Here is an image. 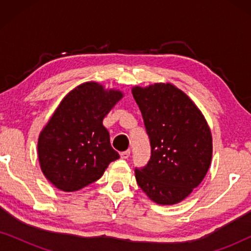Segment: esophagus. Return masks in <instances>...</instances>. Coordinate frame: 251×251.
<instances>
[{
	"label": "esophagus",
	"mask_w": 251,
	"mask_h": 251,
	"mask_svg": "<svg viewBox=\"0 0 251 251\" xmlns=\"http://www.w3.org/2000/svg\"><path fill=\"white\" fill-rule=\"evenodd\" d=\"M120 155H121V159H128V157L130 156V150H126V151H125V152H121V154H120Z\"/></svg>",
	"instance_id": "1"
}]
</instances>
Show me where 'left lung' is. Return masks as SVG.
I'll use <instances>...</instances> for the list:
<instances>
[{"instance_id":"obj_1","label":"left lung","mask_w":251,"mask_h":251,"mask_svg":"<svg viewBox=\"0 0 251 251\" xmlns=\"http://www.w3.org/2000/svg\"><path fill=\"white\" fill-rule=\"evenodd\" d=\"M151 142V160L136 180L153 202L179 203L208 173L212 137L207 120L188 96L171 83L133 87Z\"/></svg>"}]
</instances>
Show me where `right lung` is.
Returning <instances> with one entry per match:
<instances>
[{
    "label": "right lung",
    "mask_w": 251,
    "mask_h": 251,
    "mask_svg": "<svg viewBox=\"0 0 251 251\" xmlns=\"http://www.w3.org/2000/svg\"><path fill=\"white\" fill-rule=\"evenodd\" d=\"M122 97L123 92L97 82H85L65 96L37 140L41 170L54 187L81 190L119 159L102 120Z\"/></svg>",
    "instance_id": "obj_1"
}]
</instances>
